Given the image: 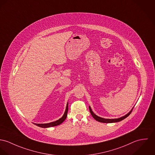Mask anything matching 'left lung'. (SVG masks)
I'll return each instance as SVG.
<instances>
[{"mask_svg":"<svg viewBox=\"0 0 155 155\" xmlns=\"http://www.w3.org/2000/svg\"><path fill=\"white\" fill-rule=\"evenodd\" d=\"M133 109H132L128 114H127L125 115H124V116H123V117H120V118H115V119H105V118H103L100 117L94 114V112L92 111V110H91L90 106H89V110H90V112L91 115H92V117H93L96 120H97V121H99V122H103V123H113V122H120V120H124L125 118H126L127 117H128V116L130 115L131 112H132V110L133 109Z\"/></svg>","mask_w":155,"mask_h":155,"instance_id":"8db88e82","label":"left lung"}]
</instances>
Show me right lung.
<instances>
[{
  "instance_id": "right-lung-1",
  "label": "right lung",
  "mask_w": 155,
  "mask_h": 155,
  "mask_svg": "<svg viewBox=\"0 0 155 155\" xmlns=\"http://www.w3.org/2000/svg\"><path fill=\"white\" fill-rule=\"evenodd\" d=\"M68 103H67V104L65 111L64 112V115L59 120H56L54 122H50V123H46V124H35H35L37 126L41 127V128H49V127H54V126L59 125L61 124H62L64 120H65V119L67 118V114H68Z\"/></svg>"
}]
</instances>
